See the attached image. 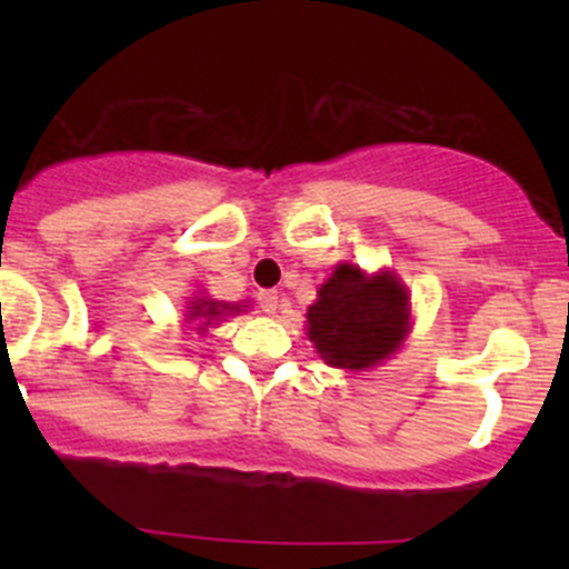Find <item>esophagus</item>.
Segmentation results:
<instances>
[{"label":"esophagus","mask_w":569,"mask_h":569,"mask_svg":"<svg viewBox=\"0 0 569 569\" xmlns=\"http://www.w3.org/2000/svg\"><path fill=\"white\" fill-rule=\"evenodd\" d=\"M258 308L263 313L278 311V291H258Z\"/></svg>","instance_id":"obj_1"}]
</instances>
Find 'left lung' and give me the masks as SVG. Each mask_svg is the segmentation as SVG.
<instances>
[{
    "instance_id": "1",
    "label": "left lung",
    "mask_w": 569,
    "mask_h": 569,
    "mask_svg": "<svg viewBox=\"0 0 569 569\" xmlns=\"http://www.w3.org/2000/svg\"><path fill=\"white\" fill-rule=\"evenodd\" d=\"M407 319V289L393 274L366 278L352 263H341L308 308V338L330 366L369 369L393 352Z\"/></svg>"
}]
</instances>
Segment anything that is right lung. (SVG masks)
Instances as JSON below:
<instances>
[{
	"label": "right lung",
	"mask_w": 569,
	"mask_h": 569,
	"mask_svg": "<svg viewBox=\"0 0 569 569\" xmlns=\"http://www.w3.org/2000/svg\"><path fill=\"white\" fill-rule=\"evenodd\" d=\"M226 311H239V308L237 306H233V308L220 306V302H214V300H194L192 302V313H189V317L206 319L203 325H211V319H220Z\"/></svg>",
	"instance_id": "right-lung-1"
}]
</instances>
